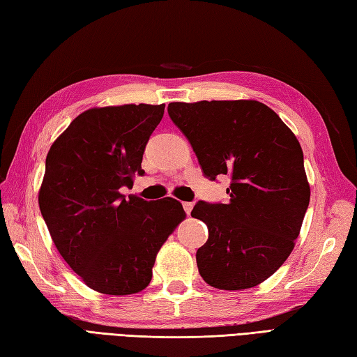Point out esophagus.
<instances>
[{"label": "esophagus", "mask_w": 357, "mask_h": 357, "mask_svg": "<svg viewBox=\"0 0 357 357\" xmlns=\"http://www.w3.org/2000/svg\"><path fill=\"white\" fill-rule=\"evenodd\" d=\"M182 206H184L185 213L190 216V213H192V210H193V204L192 202H182Z\"/></svg>", "instance_id": "1"}]
</instances>
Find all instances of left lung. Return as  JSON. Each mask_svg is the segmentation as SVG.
Listing matches in <instances>:
<instances>
[{
	"label": "left lung",
	"mask_w": 357,
	"mask_h": 357,
	"mask_svg": "<svg viewBox=\"0 0 357 357\" xmlns=\"http://www.w3.org/2000/svg\"><path fill=\"white\" fill-rule=\"evenodd\" d=\"M167 111L205 176H231L228 204L199 201L192 211L208 227L199 273L220 291L263 283L291 255L310 201L295 134L257 100L173 102Z\"/></svg>",
	"instance_id": "left-lung-1"
}]
</instances>
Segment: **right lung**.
Wrapping results in <instances>:
<instances>
[{
    "label": "right lung",
    "instance_id": "add662e5",
    "mask_svg": "<svg viewBox=\"0 0 357 357\" xmlns=\"http://www.w3.org/2000/svg\"><path fill=\"white\" fill-rule=\"evenodd\" d=\"M164 107H91L48 151L39 208L57 251L93 291L132 295L146 289L156 254L185 219L173 197L147 202L120 193L144 175V149Z\"/></svg>",
    "mask_w": 357,
    "mask_h": 357
}]
</instances>
